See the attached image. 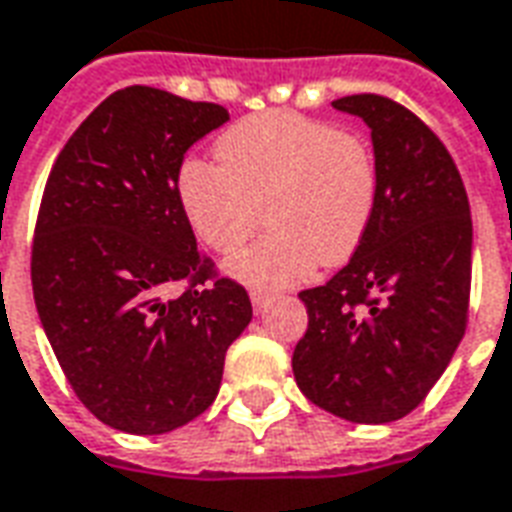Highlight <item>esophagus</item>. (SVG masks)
Segmentation results:
<instances>
[{"label": "esophagus", "instance_id": "34e87169", "mask_svg": "<svg viewBox=\"0 0 512 512\" xmlns=\"http://www.w3.org/2000/svg\"><path fill=\"white\" fill-rule=\"evenodd\" d=\"M249 298H252V306H255V312H260V309L266 306L268 293H266V290H252V293H249Z\"/></svg>", "mask_w": 512, "mask_h": 512}]
</instances>
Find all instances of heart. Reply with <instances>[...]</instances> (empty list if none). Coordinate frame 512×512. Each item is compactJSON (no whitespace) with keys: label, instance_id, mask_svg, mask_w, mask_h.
<instances>
[{"label":"heart","instance_id":"obj_1","mask_svg":"<svg viewBox=\"0 0 512 512\" xmlns=\"http://www.w3.org/2000/svg\"><path fill=\"white\" fill-rule=\"evenodd\" d=\"M217 165L187 160L176 198L192 233L217 255H233L260 225L266 236L230 260L255 287L304 282L320 260L355 255L372 225L380 173L358 132L293 111H268L219 135Z\"/></svg>","mask_w":512,"mask_h":512}]
</instances>
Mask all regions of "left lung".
<instances>
[{"label":"left lung","instance_id":"left-lung-1","mask_svg":"<svg viewBox=\"0 0 512 512\" xmlns=\"http://www.w3.org/2000/svg\"><path fill=\"white\" fill-rule=\"evenodd\" d=\"M333 108L369 124L380 198L350 263L298 293L309 325L293 374L336 418L391 423L429 396L467 331V189L445 143L410 108L382 94H350Z\"/></svg>","mask_w":512,"mask_h":512}]
</instances>
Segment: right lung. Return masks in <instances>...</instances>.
Returning <instances> with one entry per match:
<instances>
[{
    "instance_id": "right-lung-1",
    "label": "right lung",
    "mask_w": 512,
    "mask_h": 512,
    "mask_svg": "<svg viewBox=\"0 0 512 512\" xmlns=\"http://www.w3.org/2000/svg\"><path fill=\"white\" fill-rule=\"evenodd\" d=\"M227 119L217 102L127 86L86 116L45 181L34 306L75 396L111 429L165 434L206 412L252 320L176 198L187 149ZM170 284L185 290L168 299Z\"/></svg>"
}]
</instances>
